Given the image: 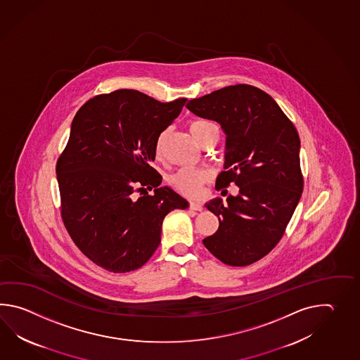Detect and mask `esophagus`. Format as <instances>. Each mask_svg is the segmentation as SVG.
<instances>
[{"mask_svg": "<svg viewBox=\"0 0 360 360\" xmlns=\"http://www.w3.org/2000/svg\"><path fill=\"white\" fill-rule=\"evenodd\" d=\"M191 210L193 211H202L203 205L200 202H191Z\"/></svg>", "mask_w": 360, "mask_h": 360, "instance_id": "obj_1", "label": "esophagus"}]
</instances>
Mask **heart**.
Returning a JSON list of instances; mask_svg holds the SVG:
<instances>
[{"label":"heart","mask_w":360,"mask_h":360,"mask_svg":"<svg viewBox=\"0 0 360 360\" xmlns=\"http://www.w3.org/2000/svg\"><path fill=\"white\" fill-rule=\"evenodd\" d=\"M211 127H214V123L206 121V120H195L189 124L191 135L197 141ZM162 148H163V136L161 135L155 143L157 157H161ZM210 179H211V174L207 169L186 167V169H179L176 174H174L172 176L169 177V183L172 184V186L176 191L183 193L185 195L197 197L200 194L202 185L208 181Z\"/></svg>","instance_id":"obj_1"}]
</instances>
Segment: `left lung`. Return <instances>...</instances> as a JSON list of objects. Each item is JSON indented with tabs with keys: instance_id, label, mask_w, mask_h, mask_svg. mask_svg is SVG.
Returning a JSON list of instances; mask_svg holds the SVG:
<instances>
[{
	"instance_id": "1",
	"label": "left lung",
	"mask_w": 360,
	"mask_h": 360,
	"mask_svg": "<svg viewBox=\"0 0 360 360\" xmlns=\"http://www.w3.org/2000/svg\"><path fill=\"white\" fill-rule=\"evenodd\" d=\"M186 108L219 123L225 135L226 171L216 188H239L225 202L216 197L205 205L220 225L203 245L226 265H250L276 247L299 205V134L276 100L250 84L224 87L189 100Z\"/></svg>"
}]
</instances>
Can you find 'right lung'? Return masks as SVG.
Instances as JSON below:
<instances>
[{
    "label": "right lung",
    "instance_id": "obj_1",
    "mask_svg": "<svg viewBox=\"0 0 360 360\" xmlns=\"http://www.w3.org/2000/svg\"><path fill=\"white\" fill-rule=\"evenodd\" d=\"M186 99L161 103L136 90L89 100L75 115L56 165L61 217L84 256L108 271L141 268L161 243L162 222L189 202L150 163L162 131ZM155 188L154 195L136 191Z\"/></svg>",
    "mask_w": 360,
    "mask_h": 360
}]
</instances>
